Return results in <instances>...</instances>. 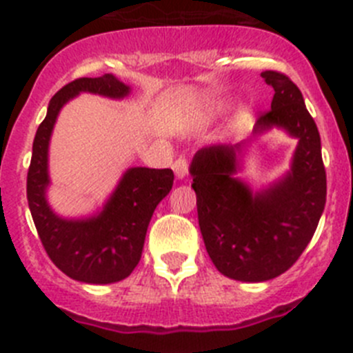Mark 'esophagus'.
I'll return each mask as SVG.
<instances>
[{
	"label": "esophagus",
	"instance_id": "esophagus-1",
	"mask_svg": "<svg viewBox=\"0 0 353 353\" xmlns=\"http://www.w3.org/2000/svg\"><path fill=\"white\" fill-rule=\"evenodd\" d=\"M172 169H174V174H176L177 179L183 181L188 177V169H190V163H188L186 158L179 157L176 161H174Z\"/></svg>",
	"mask_w": 353,
	"mask_h": 353
}]
</instances>
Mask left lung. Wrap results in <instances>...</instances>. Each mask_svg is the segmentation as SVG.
<instances>
[{"mask_svg":"<svg viewBox=\"0 0 353 353\" xmlns=\"http://www.w3.org/2000/svg\"><path fill=\"white\" fill-rule=\"evenodd\" d=\"M261 77L275 94L254 134L282 128L298 139L291 169L252 192L236 177L242 144L202 148L190 165L207 252L223 275L242 282H265L288 272L314 236L325 205L321 136L301 92L282 72Z\"/></svg>","mask_w":353,"mask_h":353,"instance_id":"obj_1","label":"left lung"}]
</instances>
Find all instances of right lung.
I'll use <instances>...</instances> for the list:
<instances>
[{"instance_id": "right-lung-1", "label": "right lung", "mask_w": 353, "mask_h": 353, "mask_svg": "<svg viewBox=\"0 0 353 353\" xmlns=\"http://www.w3.org/2000/svg\"><path fill=\"white\" fill-rule=\"evenodd\" d=\"M81 92L123 99L130 87L113 74H104L78 78L52 97L32 143L28 202L43 247L61 272L85 284H113L127 279L139 263L148 225L158 203L172 190L174 172L132 167L95 214L78 219L55 214L47 200L48 146L62 106Z\"/></svg>"}]
</instances>
